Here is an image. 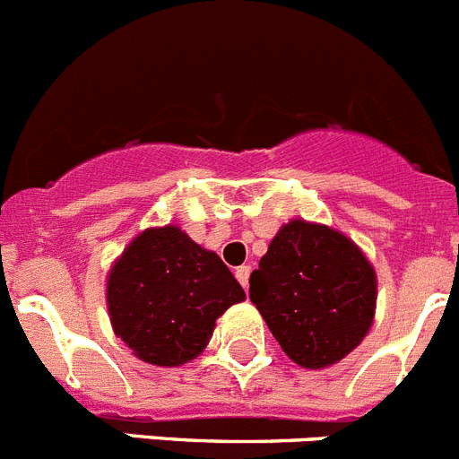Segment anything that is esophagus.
<instances>
[{"label":"esophagus","mask_w":459,"mask_h":459,"mask_svg":"<svg viewBox=\"0 0 459 459\" xmlns=\"http://www.w3.org/2000/svg\"><path fill=\"white\" fill-rule=\"evenodd\" d=\"M234 275H237V280L238 282H241V287L243 290H246V287H248V280H250V266H238L237 271H234Z\"/></svg>","instance_id":"esophagus-1"}]
</instances>
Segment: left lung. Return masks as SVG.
<instances>
[{
	"mask_svg": "<svg viewBox=\"0 0 459 459\" xmlns=\"http://www.w3.org/2000/svg\"><path fill=\"white\" fill-rule=\"evenodd\" d=\"M250 301L294 363L322 370L354 351L370 331L377 275L342 232L291 221L250 273Z\"/></svg>",
	"mask_w": 459,
	"mask_h": 459,
	"instance_id": "8db88e82",
	"label": "left lung"
}]
</instances>
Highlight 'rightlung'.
<instances>
[{"label": "right lung", "instance_id": "1", "mask_svg": "<svg viewBox=\"0 0 459 459\" xmlns=\"http://www.w3.org/2000/svg\"><path fill=\"white\" fill-rule=\"evenodd\" d=\"M246 291L213 250L177 225L137 234L108 275L117 338L144 363L184 366L209 344L216 319Z\"/></svg>", "mask_w": 459, "mask_h": 459}]
</instances>
